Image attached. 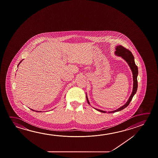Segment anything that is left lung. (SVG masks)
Instances as JSON below:
<instances>
[{"label":"left lung","mask_w":158,"mask_h":158,"mask_svg":"<svg viewBox=\"0 0 158 158\" xmlns=\"http://www.w3.org/2000/svg\"><path fill=\"white\" fill-rule=\"evenodd\" d=\"M116 51L114 52V54L117 56H119L121 57L123 59V60L127 63V64L130 67L131 70L132 71V74H133V90H132V93L131 95L130 96L128 101L126 102V103L123 105V106L120 107L119 108L117 109L116 110L114 111H109L108 113L110 114V113H114L116 112L120 111L122 110L123 109H125L126 107L129 105L130 102L132 100L133 97L134 96L136 92H137V88H138V81H137V77H138V67H137L135 62V58H134V56H133L132 52L129 51L128 49H127L125 48L124 47L122 46L121 45L117 46L116 47ZM86 100L88 101V104L89 105L90 102L88 100V96H87V94H86ZM94 109L96 110L97 111L101 112L102 113H106L107 112L105 111H103L101 110H99V109Z\"/></svg>","instance_id":"obj_1"}]
</instances>
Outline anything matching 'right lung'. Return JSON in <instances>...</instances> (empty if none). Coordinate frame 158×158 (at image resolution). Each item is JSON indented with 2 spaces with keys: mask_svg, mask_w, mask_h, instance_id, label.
<instances>
[{
  "mask_svg": "<svg viewBox=\"0 0 158 158\" xmlns=\"http://www.w3.org/2000/svg\"><path fill=\"white\" fill-rule=\"evenodd\" d=\"M23 60H21V61H20V62L19 63V64H18V67H19V65L20 64V63L21 62H22V61H23ZM31 110H32V111H35V112H42V111H35V110H32V109H31Z\"/></svg>",
  "mask_w": 158,
  "mask_h": 158,
  "instance_id": "obj_1",
  "label": "right lung"
}]
</instances>
